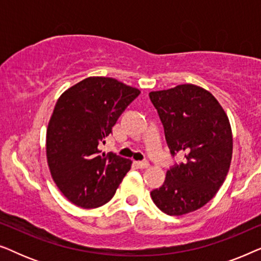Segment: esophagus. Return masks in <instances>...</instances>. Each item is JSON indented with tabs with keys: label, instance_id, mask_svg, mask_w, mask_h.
<instances>
[{
	"label": "esophagus",
	"instance_id": "1",
	"mask_svg": "<svg viewBox=\"0 0 261 261\" xmlns=\"http://www.w3.org/2000/svg\"><path fill=\"white\" fill-rule=\"evenodd\" d=\"M137 165L140 167V169H147V167L149 166V163L147 162V160H142V162H138Z\"/></svg>",
	"mask_w": 261,
	"mask_h": 261
}]
</instances>
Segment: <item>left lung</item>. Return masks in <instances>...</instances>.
<instances>
[{
	"instance_id": "8db88e82",
	"label": "left lung",
	"mask_w": 261,
	"mask_h": 261,
	"mask_svg": "<svg viewBox=\"0 0 261 261\" xmlns=\"http://www.w3.org/2000/svg\"><path fill=\"white\" fill-rule=\"evenodd\" d=\"M149 98L162 120L171 154H184L183 162L167 171L162 187L151 191V197L167 215L195 212L216 195L229 171V120L217 99L194 84L152 91Z\"/></svg>"
}]
</instances>
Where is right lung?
<instances>
[{"mask_svg": "<svg viewBox=\"0 0 261 261\" xmlns=\"http://www.w3.org/2000/svg\"><path fill=\"white\" fill-rule=\"evenodd\" d=\"M140 94L109 77H89L57 101L46 133L51 176L62 194L81 208H97L115 195L132 160L101 153L124 109Z\"/></svg>", "mask_w": 261, "mask_h": 261, "instance_id": "1", "label": "right lung"}]
</instances>
